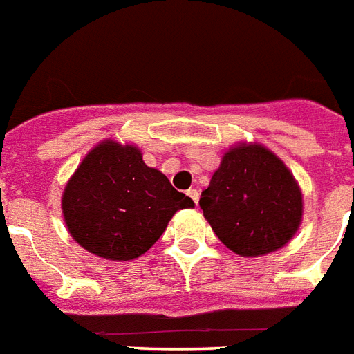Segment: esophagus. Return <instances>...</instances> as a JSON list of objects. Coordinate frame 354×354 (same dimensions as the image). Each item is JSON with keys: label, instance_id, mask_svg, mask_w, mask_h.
<instances>
[{"label": "esophagus", "instance_id": "1", "mask_svg": "<svg viewBox=\"0 0 354 354\" xmlns=\"http://www.w3.org/2000/svg\"><path fill=\"white\" fill-rule=\"evenodd\" d=\"M186 195H188V197L192 198L195 204L198 203V192H197V189H188V192H186Z\"/></svg>", "mask_w": 354, "mask_h": 354}]
</instances>
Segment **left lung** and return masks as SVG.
Returning a JSON list of instances; mask_svg holds the SVG:
<instances>
[{
  "label": "left lung",
  "instance_id": "8db88e82",
  "mask_svg": "<svg viewBox=\"0 0 354 354\" xmlns=\"http://www.w3.org/2000/svg\"><path fill=\"white\" fill-rule=\"evenodd\" d=\"M198 204L213 233L241 257L284 248L304 215L299 183L284 160L261 142H239L224 151Z\"/></svg>",
  "mask_w": 354,
  "mask_h": 354
}]
</instances>
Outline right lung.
<instances>
[{"label":"right lung","instance_id":"1","mask_svg":"<svg viewBox=\"0 0 354 354\" xmlns=\"http://www.w3.org/2000/svg\"><path fill=\"white\" fill-rule=\"evenodd\" d=\"M195 203L130 142L104 139L84 156L61 197L63 218L79 246L106 261H133L150 250L175 213Z\"/></svg>","mask_w":354,"mask_h":354}]
</instances>
